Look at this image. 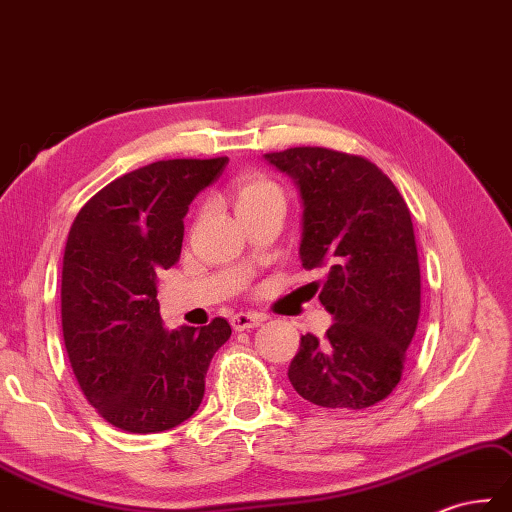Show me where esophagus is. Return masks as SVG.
<instances>
[{
    "mask_svg": "<svg viewBox=\"0 0 512 512\" xmlns=\"http://www.w3.org/2000/svg\"><path fill=\"white\" fill-rule=\"evenodd\" d=\"M265 322V317L260 313H236L232 317L234 331H247V328H256Z\"/></svg>",
    "mask_w": 512,
    "mask_h": 512,
    "instance_id": "34e87169",
    "label": "esophagus"
}]
</instances>
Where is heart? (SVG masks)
Wrapping results in <instances>:
<instances>
[{
	"label": "heart",
	"mask_w": 512,
	"mask_h": 512,
	"mask_svg": "<svg viewBox=\"0 0 512 512\" xmlns=\"http://www.w3.org/2000/svg\"><path fill=\"white\" fill-rule=\"evenodd\" d=\"M234 199H236V210L243 208H254L260 203L271 201V199H285L282 195V188L271 181L265 175H245L236 181L234 186Z\"/></svg>",
	"instance_id": "1"
}]
</instances>
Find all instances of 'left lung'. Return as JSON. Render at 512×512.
Wrapping results in <instances>:
<instances>
[{"label":"left lung","mask_w":512,"mask_h":512,"mask_svg":"<svg viewBox=\"0 0 512 512\" xmlns=\"http://www.w3.org/2000/svg\"><path fill=\"white\" fill-rule=\"evenodd\" d=\"M265 160L293 179L302 201L300 260L326 267V337L306 333L289 366L302 399L363 410L401 381L420 315V267L407 203L388 175L359 155L295 146Z\"/></svg>","instance_id":"left-lung-1"}]
</instances>
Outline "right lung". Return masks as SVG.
Segmentation results:
<instances>
[{"label": "right lung", "mask_w": 512, "mask_h": 512, "mask_svg": "<svg viewBox=\"0 0 512 512\" xmlns=\"http://www.w3.org/2000/svg\"><path fill=\"white\" fill-rule=\"evenodd\" d=\"M166 160L111 181L76 214L65 243L61 320L74 377L96 412L122 431L157 434L201 405L210 361L232 328L166 331L157 274L173 267L184 217L227 166Z\"/></svg>", "instance_id": "obj_1"}]
</instances>
